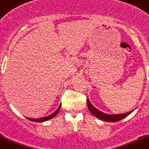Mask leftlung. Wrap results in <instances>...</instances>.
Returning <instances> with one entry per match:
<instances>
[{"mask_svg": "<svg viewBox=\"0 0 149 149\" xmlns=\"http://www.w3.org/2000/svg\"><path fill=\"white\" fill-rule=\"evenodd\" d=\"M87 105H88L89 111L95 117H96L99 120L106 121V122H112V123H113V122H117V121H120V120L123 119L125 117H127L131 113L130 111V112H128V113H121V114H107V113H103L102 111L96 109L95 107H94L92 104H91V102H89L88 99H87Z\"/></svg>", "mask_w": 149, "mask_h": 149, "instance_id": "left-lung-1", "label": "left lung"}]
</instances>
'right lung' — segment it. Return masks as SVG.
<instances>
[{
  "label": "right lung",
  "mask_w": 149,
  "mask_h": 149,
  "mask_svg": "<svg viewBox=\"0 0 149 149\" xmlns=\"http://www.w3.org/2000/svg\"><path fill=\"white\" fill-rule=\"evenodd\" d=\"M59 111H60V107L57 110V111H55V112H54V113H52V114H51V115H49V116H47V117H42V118H38V119H33V120H34L35 122H40V123H41V122H45V121H47V120H48L52 119L53 117H55L56 115L57 114V113L59 112Z\"/></svg>",
  "instance_id": "obj_1"
}]
</instances>
